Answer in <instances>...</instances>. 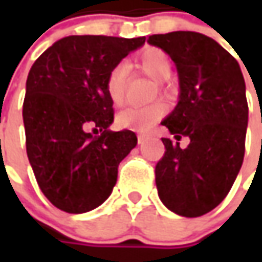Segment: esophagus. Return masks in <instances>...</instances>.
<instances>
[{
  "mask_svg": "<svg viewBox=\"0 0 262 262\" xmlns=\"http://www.w3.org/2000/svg\"><path fill=\"white\" fill-rule=\"evenodd\" d=\"M137 140H138V144H144V141H146L147 138H146V136H143V134H138Z\"/></svg>",
  "mask_w": 262,
  "mask_h": 262,
  "instance_id": "obj_1",
  "label": "esophagus"
}]
</instances>
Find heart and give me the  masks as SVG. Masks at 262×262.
Wrapping results in <instances>:
<instances>
[{
  "instance_id": "obj_1",
  "label": "heart",
  "mask_w": 262,
  "mask_h": 262,
  "mask_svg": "<svg viewBox=\"0 0 262 262\" xmlns=\"http://www.w3.org/2000/svg\"><path fill=\"white\" fill-rule=\"evenodd\" d=\"M131 67L140 71L141 74L150 77L157 81L160 90H166V81L172 74V59L160 48H147L140 55H137ZM128 73L126 68L118 64L109 70L105 80V92L114 105H121L124 102L126 92ZM167 112L166 105L163 102H155L147 106H131L125 107L116 115V125L125 129H136L146 133L151 129L160 118Z\"/></svg>"
}]
</instances>
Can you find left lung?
<instances>
[{
	"instance_id": "left-lung-1",
	"label": "left lung",
	"mask_w": 262,
	"mask_h": 262,
	"mask_svg": "<svg viewBox=\"0 0 262 262\" xmlns=\"http://www.w3.org/2000/svg\"><path fill=\"white\" fill-rule=\"evenodd\" d=\"M176 64L181 96L175 111L162 122L181 148L162 138L165 155L155 175L162 203L176 214L200 217L229 194L245 155L248 102L237 61L225 48L196 32L151 35Z\"/></svg>"
}]
</instances>
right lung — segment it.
<instances>
[{"label":"right lung","mask_w":262,"mask_h":262,"mask_svg":"<svg viewBox=\"0 0 262 262\" xmlns=\"http://www.w3.org/2000/svg\"><path fill=\"white\" fill-rule=\"evenodd\" d=\"M144 42V36H68L30 68L23 102L27 157L43 195L66 213L100 206L115 186L119 163L136 147V133L107 129L114 103L105 80ZM87 127L102 134L93 137Z\"/></svg>","instance_id":"obj_1"}]
</instances>
